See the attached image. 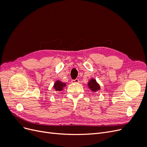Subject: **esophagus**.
<instances>
[{
  "mask_svg": "<svg viewBox=\"0 0 147 147\" xmlns=\"http://www.w3.org/2000/svg\"><path fill=\"white\" fill-rule=\"evenodd\" d=\"M72 83H79V80L78 79H75V80H72Z\"/></svg>",
  "mask_w": 147,
  "mask_h": 147,
  "instance_id": "34e87169",
  "label": "esophagus"
}]
</instances>
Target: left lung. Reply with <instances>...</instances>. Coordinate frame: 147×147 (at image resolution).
Returning a JSON list of instances; mask_svg holds the SVG:
<instances>
[{
  "mask_svg": "<svg viewBox=\"0 0 147 147\" xmlns=\"http://www.w3.org/2000/svg\"><path fill=\"white\" fill-rule=\"evenodd\" d=\"M88 86L92 92H97L100 89V85L94 78H91L90 81L88 82Z\"/></svg>",
  "mask_w": 147,
  "mask_h": 147,
  "instance_id": "1",
  "label": "left lung"
}]
</instances>
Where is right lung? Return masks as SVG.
Wrapping results in <instances>:
<instances>
[{
  "label": "right lung",
  "instance_id": "right-lung-1",
  "mask_svg": "<svg viewBox=\"0 0 147 147\" xmlns=\"http://www.w3.org/2000/svg\"><path fill=\"white\" fill-rule=\"evenodd\" d=\"M66 86V84L64 83L61 82L59 80H57L55 83L54 84V86H53V88L56 91H61L63 90L64 87Z\"/></svg>",
  "mask_w": 147,
  "mask_h": 147
}]
</instances>
